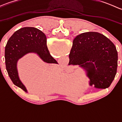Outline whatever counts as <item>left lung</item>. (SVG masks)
Instances as JSON below:
<instances>
[{
    "mask_svg": "<svg viewBox=\"0 0 122 122\" xmlns=\"http://www.w3.org/2000/svg\"><path fill=\"white\" fill-rule=\"evenodd\" d=\"M117 51L113 43L96 32H88L74 38L69 58L73 66L86 71L89 85L108 88L117 72Z\"/></svg>",
    "mask_w": 122,
    "mask_h": 122,
    "instance_id": "obj_1",
    "label": "left lung"
}]
</instances>
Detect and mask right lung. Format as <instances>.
<instances>
[{"label": "right lung", "instance_id": "right-lung-1", "mask_svg": "<svg viewBox=\"0 0 122 122\" xmlns=\"http://www.w3.org/2000/svg\"><path fill=\"white\" fill-rule=\"evenodd\" d=\"M29 53L36 54L47 63L58 64L50 55L46 46V35L41 30L34 27H25L16 30L5 46L6 68L13 84L26 93L28 91L19 77L17 64L19 59Z\"/></svg>", "mask_w": 122, "mask_h": 122}]
</instances>
